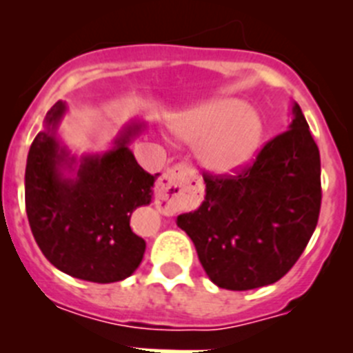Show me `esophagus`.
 <instances>
[{
	"label": "esophagus",
	"mask_w": 353,
	"mask_h": 353,
	"mask_svg": "<svg viewBox=\"0 0 353 353\" xmlns=\"http://www.w3.org/2000/svg\"><path fill=\"white\" fill-rule=\"evenodd\" d=\"M192 182H194V173L191 168L183 164L170 168L155 185V201L162 208L176 207Z\"/></svg>",
	"instance_id": "1"
}]
</instances>
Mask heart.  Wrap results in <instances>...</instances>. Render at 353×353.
<instances>
[{
  "label": "heart",
  "mask_w": 353,
  "mask_h": 353,
  "mask_svg": "<svg viewBox=\"0 0 353 353\" xmlns=\"http://www.w3.org/2000/svg\"><path fill=\"white\" fill-rule=\"evenodd\" d=\"M173 130L182 141L198 145L199 164L215 174L242 170L263 138L261 118L239 97H217L180 113Z\"/></svg>",
  "instance_id": "obj_1"
}]
</instances>
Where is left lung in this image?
<instances>
[{"instance_id":"8db88e82","label":"left lung","mask_w":353,"mask_h":353,"mask_svg":"<svg viewBox=\"0 0 353 353\" xmlns=\"http://www.w3.org/2000/svg\"><path fill=\"white\" fill-rule=\"evenodd\" d=\"M292 117L288 130L270 139L252 166L236 176L203 174V203L176 217L219 288L242 292L279 281L316 228L320 152L297 102Z\"/></svg>"}]
</instances>
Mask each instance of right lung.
Returning a JSON list of instances; mask_svg holds the SVG:
<instances>
[{"label": "right lung", "mask_w": 353, "mask_h": 353, "mask_svg": "<svg viewBox=\"0 0 353 353\" xmlns=\"http://www.w3.org/2000/svg\"><path fill=\"white\" fill-rule=\"evenodd\" d=\"M67 104L56 102L28 154L24 192L31 232L56 269L92 283L134 274L146 242L130 230V215L148 205L157 174L138 164L129 145L145 130L130 121L104 154L77 159L58 139Z\"/></svg>", "instance_id": "1"}]
</instances>
